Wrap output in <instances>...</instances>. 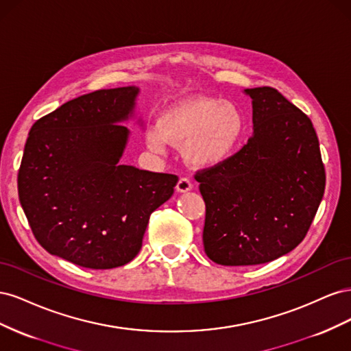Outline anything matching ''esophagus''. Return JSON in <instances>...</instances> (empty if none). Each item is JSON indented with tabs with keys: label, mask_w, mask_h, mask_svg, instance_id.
Wrapping results in <instances>:
<instances>
[{
	"label": "esophagus",
	"mask_w": 351,
	"mask_h": 351,
	"mask_svg": "<svg viewBox=\"0 0 351 351\" xmlns=\"http://www.w3.org/2000/svg\"><path fill=\"white\" fill-rule=\"evenodd\" d=\"M192 187H193V184L189 178H180L177 186H176L178 193H187V192H190V190H192Z\"/></svg>",
	"instance_id": "1"
}]
</instances>
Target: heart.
<instances>
[{
    "label": "heart",
    "mask_w": 351,
    "mask_h": 351,
    "mask_svg": "<svg viewBox=\"0 0 351 351\" xmlns=\"http://www.w3.org/2000/svg\"><path fill=\"white\" fill-rule=\"evenodd\" d=\"M246 132V117L239 105L214 97H189L167 107L146 134L154 152L168 142L184 145L186 161L197 169L224 165L236 155Z\"/></svg>",
    "instance_id": "b5f03b06"
}]
</instances>
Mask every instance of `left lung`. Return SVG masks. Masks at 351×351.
Here are the masks:
<instances>
[{
  "mask_svg": "<svg viewBox=\"0 0 351 351\" xmlns=\"http://www.w3.org/2000/svg\"><path fill=\"white\" fill-rule=\"evenodd\" d=\"M253 133L224 165L197 173L206 205L204 246L227 267L259 265L299 246L325 192L309 117L272 88L244 89Z\"/></svg>",
  "mask_w": 351,
  "mask_h": 351,
  "instance_id": "8db88e82",
  "label": "left lung"
}]
</instances>
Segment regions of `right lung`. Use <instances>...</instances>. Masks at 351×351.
Returning a JSON list of instances; mask_svg holds the SVG:
<instances>
[{
    "label": "right lung",
    "mask_w": 351,
    "mask_h": 351,
    "mask_svg": "<svg viewBox=\"0 0 351 351\" xmlns=\"http://www.w3.org/2000/svg\"><path fill=\"white\" fill-rule=\"evenodd\" d=\"M141 89H101L71 99L29 132L19 199L48 253L89 269L129 263L141 252L152 212L178 177L120 164Z\"/></svg>",
    "instance_id": "obj_1"
}]
</instances>
